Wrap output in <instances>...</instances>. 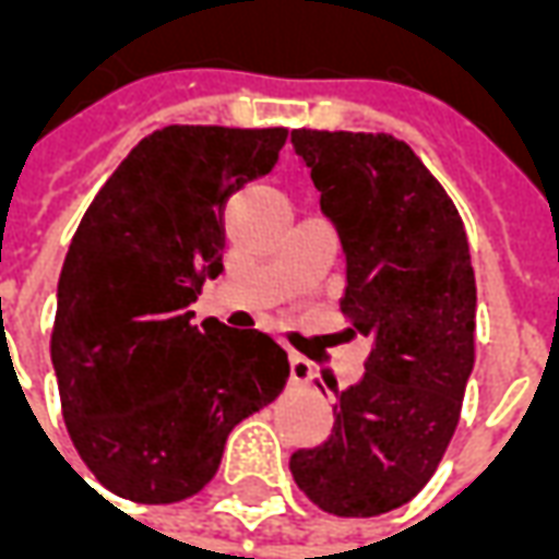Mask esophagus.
I'll list each match as a JSON object with an SVG mask.
<instances>
[{"label": "esophagus", "mask_w": 559, "mask_h": 559, "mask_svg": "<svg viewBox=\"0 0 559 559\" xmlns=\"http://www.w3.org/2000/svg\"><path fill=\"white\" fill-rule=\"evenodd\" d=\"M311 377H314V368H311V362L305 359V356H296L293 353L290 356V380L296 383V386H305V383H311Z\"/></svg>", "instance_id": "34e87169"}]
</instances>
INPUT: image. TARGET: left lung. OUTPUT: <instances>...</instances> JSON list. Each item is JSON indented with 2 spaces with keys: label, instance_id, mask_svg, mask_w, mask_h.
<instances>
[{
  "label": "left lung",
  "instance_id": "1",
  "mask_svg": "<svg viewBox=\"0 0 559 559\" xmlns=\"http://www.w3.org/2000/svg\"><path fill=\"white\" fill-rule=\"evenodd\" d=\"M290 140L344 248L341 311L371 341L326 443L293 452L290 473L329 515L374 518L411 503L455 433L476 329L467 233L404 140L308 128Z\"/></svg>",
  "mask_w": 559,
  "mask_h": 559
}]
</instances>
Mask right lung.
Returning <instances> with one entry per match:
<instances>
[{"label": "right lung", "instance_id": "1", "mask_svg": "<svg viewBox=\"0 0 559 559\" xmlns=\"http://www.w3.org/2000/svg\"><path fill=\"white\" fill-rule=\"evenodd\" d=\"M287 128L167 126L95 194L71 239L50 338L71 443L104 488L179 503L218 473L242 419L278 399L287 353L260 329L191 323L218 278L224 206L266 176Z\"/></svg>", "mask_w": 559, "mask_h": 559}]
</instances>
